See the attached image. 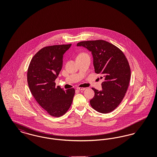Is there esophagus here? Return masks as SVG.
Listing matches in <instances>:
<instances>
[{"instance_id": "1", "label": "esophagus", "mask_w": 157, "mask_h": 157, "mask_svg": "<svg viewBox=\"0 0 157 157\" xmlns=\"http://www.w3.org/2000/svg\"><path fill=\"white\" fill-rule=\"evenodd\" d=\"M76 89L79 90H85L86 88H77Z\"/></svg>"}]
</instances>
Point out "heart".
Here are the masks:
<instances>
[{
    "mask_svg": "<svg viewBox=\"0 0 157 157\" xmlns=\"http://www.w3.org/2000/svg\"><path fill=\"white\" fill-rule=\"evenodd\" d=\"M82 54H85V53H81V54H80V55H82Z\"/></svg>",
    "mask_w": 157,
    "mask_h": 157,
    "instance_id": "b5f03b06",
    "label": "heart"
}]
</instances>
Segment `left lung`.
Returning a JSON list of instances; mask_svg holds the SVG:
<instances>
[{
  "label": "left lung",
  "instance_id": "1",
  "mask_svg": "<svg viewBox=\"0 0 157 157\" xmlns=\"http://www.w3.org/2000/svg\"><path fill=\"white\" fill-rule=\"evenodd\" d=\"M91 52L95 72L100 74L102 90L95 88V96L90 101L98 112H112L121 102L127 92L131 78L127 59L118 48L103 40L83 41L77 44Z\"/></svg>",
  "mask_w": 157,
  "mask_h": 157
}]
</instances>
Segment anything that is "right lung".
<instances>
[{"mask_svg": "<svg viewBox=\"0 0 157 157\" xmlns=\"http://www.w3.org/2000/svg\"><path fill=\"white\" fill-rule=\"evenodd\" d=\"M71 44L46 46L32 58L27 79L30 92L39 105L49 115L59 117L72 104L75 90L56 86L55 79L62 67L63 57Z\"/></svg>", "mask_w": 157, "mask_h": 157, "instance_id": "obj_1", "label": "right lung"}]
</instances>
